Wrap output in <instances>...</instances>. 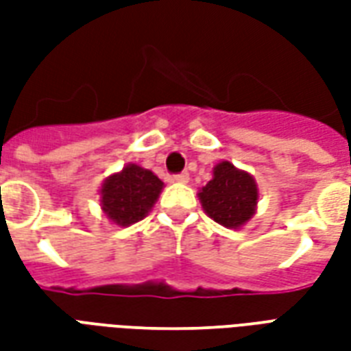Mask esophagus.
<instances>
[{"instance_id": "1", "label": "esophagus", "mask_w": 351, "mask_h": 351, "mask_svg": "<svg viewBox=\"0 0 351 351\" xmlns=\"http://www.w3.org/2000/svg\"><path fill=\"white\" fill-rule=\"evenodd\" d=\"M171 180H173V182H178V184H186L188 180H190V175H188V173L184 171V173H180V175L171 176Z\"/></svg>"}]
</instances>
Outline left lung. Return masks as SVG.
I'll return each instance as SVG.
<instances>
[{
	"label": "left lung",
	"instance_id": "8db88e82",
	"mask_svg": "<svg viewBox=\"0 0 351 351\" xmlns=\"http://www.w3.org/2000/svg\"><path fill=\"white\" fill-rule=\"evenodd\" d=\"M205 213L229 229L243 228L256 214L258 184L246 171L231 161H221L213 171V180L197 193Z\"/></svg>",
	"mask_w": 351,
	"mask_h": 351
}]
</instances>
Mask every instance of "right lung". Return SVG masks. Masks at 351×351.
<instances>
[{"label":"right lung","instance_id":"add662e5","mask_svg":"<svg viewBox=\"0 0 351 351\" xmlns=\"http://www.w3.org/2000/svg\"><path fill=\"white\" fill-rule=\"evenodd\" d=\"M163 182L152 171L130 163L101 186V208L120 228L143 220L160 197Z\"/></svg>","mask_w":351,"mask_h":351}]
</instances>
